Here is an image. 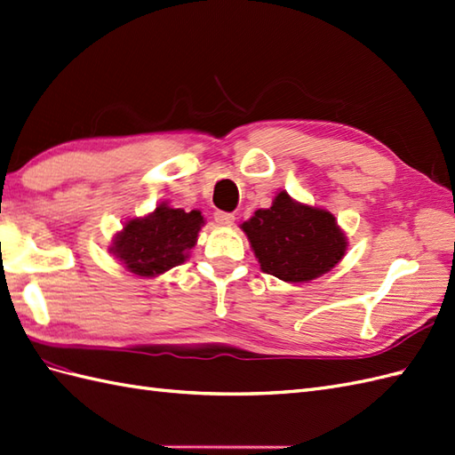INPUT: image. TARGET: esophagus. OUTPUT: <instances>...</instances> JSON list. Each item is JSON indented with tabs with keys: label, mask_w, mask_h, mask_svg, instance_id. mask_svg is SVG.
<instances>
[{
	"label": "esophagus",
	"mask_w": 455,
	"mask_h": 455,
	"mask_svg": "<svg viewBox=\"0 0 455 455\" xmlns=\"http://www.w3.org/2000/svg\"><path fill=\"white\" fill-rule=\"evenodd\" d=\"M214 220H216L218 226L228 228V226H234L235 216L229 214V212H216V214H214Z\"/></svg>",
	"instance_id": "esophagus-1"
}]
</instances>
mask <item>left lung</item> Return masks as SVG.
Returning a JSON list of instances; mask_svg holds the SVG:
<instances>
[{"instance_id":"1","label":"left lung","mask_w":455,"mask_h":455,"mask_svg":"<svg viewBox=\"0 0 455 455\" xmlns=\"http://www.w3.org/2000/svg\"><path fill=\"white\" fill-rule=\"evenodd\" d=\"M262 272L290 283L311 282L343 259L347 237L326 208L297 203L280 191L270 208L243 221Z\"/></svg>"}]
</instances>
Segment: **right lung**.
<instances>
[{"instance_id": "1", "label": "right lung", "mask_w": 455, "mask_h": 455, "mask_svg": "<svg viewBox=\"0 0 455 455\" xmlns=\"http://www.w3.org/2000/svg\"><path fill=\"white\" fill-rule=\"evenodd\" d=\"M203 226L201 210L185 212L168 203H160L148 216L127 220L108 251L131 274L156 278L189 259V251L196 245Z\"/></svg>"}]
</instances>
